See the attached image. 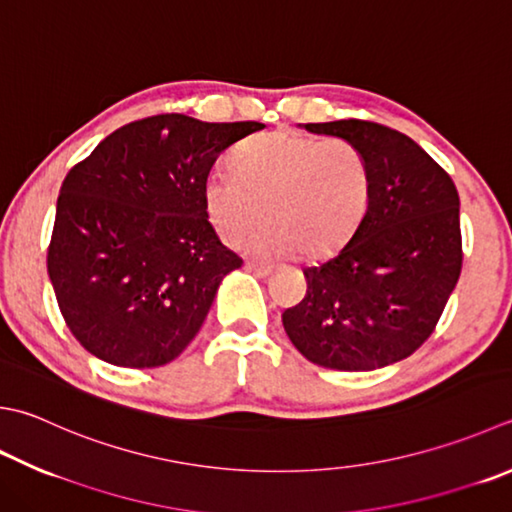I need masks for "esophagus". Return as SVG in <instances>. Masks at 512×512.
Returning <instances> with one entry per match:
<instances>
[{
  "mask_svg": "<svg viewBox=\"0 0 512 512\" xmlns=\"http://www.w3.org/2000/svg\"><path fill=\"white\" fill-rule=\"evenodd\" d=\"M246 268L253 270L257 277H268L270 273H273V266L264 264V262H246Z\"/></svg>",
  "mask_w": 512,
  "mask_h": 512,
  "instance_id": "esophagus-1",
  "label": "esophagus"
}]
</instances>
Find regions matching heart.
<instances>
[{
  "label": "heart",
  "instance_id": "heart-1",
  "mask_svg": "<svg viewBox=\"0 0 512 512\" xmlns=\"http://www.w3.org/2000/svg\"><path fill=\"white\" fill-rule=\"evenodd\" d=\"M230 168L210 170L202 184L208 222L228 244L248 239L257 255L308 257L335 253L366 213L370 177L364 157L342 139H317L290 130L255 135L230 153Z\"/></svg>",
  "mask_w": 512,
  "mask_h": 512
}]
</instances>
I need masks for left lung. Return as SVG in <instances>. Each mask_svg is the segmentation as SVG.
Masks as SVG:
<instances>
[{
	"instance_id": "8db88e82",
	"label": "left lung",
	"mask_w": 512,
	"mask_h": 512,
	"mask_svg": "<svg viewBox=\"0 0 512 512\" xmlns=\"http://www.w3.org/2000/svg\"><path fill=\"white\" fill-rule=\"evenodd\" d=\"M364 157L370 197L357 230L326 262L304 268L306 297L282 315L308 362L375 370L422 346L462 273L453 179L399 130L362 119L304 124Z\"/></svg>"
}]
</instances>
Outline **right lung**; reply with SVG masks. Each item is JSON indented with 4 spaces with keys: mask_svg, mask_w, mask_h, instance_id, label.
I'll return each mask as SVG.
<instances>
[{
    "mask_svg": "<svg viewBox=\"0 0 512 512\" xmlns=\"http://www.w3.org/2000/svg\"><path fill=\"white\" fill-rule=\"evenodd\" d=\"M262 128L155 115L117 128L70 168L48 277L90 355L155 368L193 342L222 279L242 266L208 222L202 184L228 146Z\"/></svg>",
    "mask_w": 512,
    "mask_h": 512,
    "instance_id": "right-lung-1",
    "label": "right lung"
}]
</instances>
